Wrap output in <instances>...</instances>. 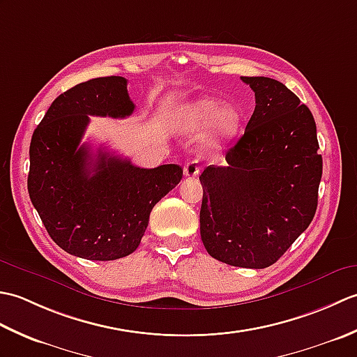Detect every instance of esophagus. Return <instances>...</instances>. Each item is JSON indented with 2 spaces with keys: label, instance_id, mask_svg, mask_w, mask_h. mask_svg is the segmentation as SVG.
Returning <instances> with one entry per match:
<instances>
[{
  "label": "esophagus",
  "instance_id": "esophagus-1",
  "mask_svg": "<svg viewBox=\"0 0 357 357\" xmlns=\"http://www.w3.org/2000/svg\"><path fill=\"white\" fill-rule=\"evenodd\" d=\"M201 172L199 165L196 161H188L185 165H184V174L185 176H198Z\"/></svg>",
  "mask_w": 357,
  "mask_h": 357
}]
</instances>
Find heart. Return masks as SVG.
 <instances>
[{"label": "heart", "instance_id": "heart-1", "mask_svg": "<svg viewBox=\"0 0 357 357\" xmlns=\"http://www.w3.org/2000/svg\"><path fill=\"white\" fill-rule=\"evenodd\" d=\"M178 126L183 132H201L210 126V142L222 144L238 132L241 112L215 98H198L178 110Z\"/></svg>", "mask_w": 357, "mask_h": 357}]
</instances>
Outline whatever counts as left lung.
Returning <instances> with one entry per match:
<instances>
[{
  "mask_svg": "<svg viewBox=\"0 0 357 357\" xmlns=\"http://www.w3.org/2000/svg\"><path fill=\"white\" fill-rule=\"evenodd\" d=\"M256 107L227 165L202 172L201 239L208 255L242 268L275 264L307 230L322 178L312 112L282 82L241 77Z\"/></svg>",
  "mask_w": 357,
  "mask_h": 357,
  "instance_id": "1",
  "label": "left lung"
}]
</instances>
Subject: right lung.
Returning <instances> with one entry per match:
<instances>
[{
  "mask_svg": "<svg viewBox=\"0 0 357 357\" xmlns=\"http://www.w3.org/2000/svg\"><path fill=\"white\" fill-rule=\"evenodd\" d=\"M133 110L126 78H95L59 95L32 135L30 201L55 244L82 259L133 253L151 208L183 178L176 164L141 169L81 144L89 116L126 118Z\"/></svg>",
  "mask_w": 357,
  "mask_h": 357,
  "instance_id": "1",
  "label": "right lung"
}]
</instances>
